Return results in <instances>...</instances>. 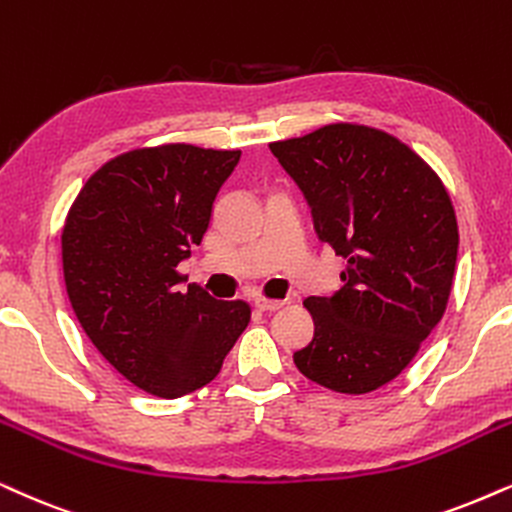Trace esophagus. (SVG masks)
<instances>
[{
    "label": "esophagus",
    "instance_id": "1",
    "mask_svg": "<svg viewBox=\"0 0 512 512\" xmlns=\"http://www.w3.org/2000/svg\"><path fill=\"white\" fill-rule=\"evenodd\" d=\"M252 304H255L257 312H276V309H281L283 304H286V300H269V297H255Z\"/></svg>",
    "mask_w": 512,
    "mask_h": 512
}]
</instances>
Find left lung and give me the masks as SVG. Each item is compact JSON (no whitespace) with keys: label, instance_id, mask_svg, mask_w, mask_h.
I'll return each mask as SVG.
<instances>
[{"label":"left lung","instance_id":"obj_1","mask_svg":"<svg viewBox=\"0 0 512 512\" xmlns=\"http://www.w3.org/2000/svg\"><path fill=\"white\" fill-rule=\"evenodd\" d=\"M309 200L314 229L345 260L333 297H307L304 378L368 394L411 364L454 286L458 222L439 174L392 134L333 122L269 144Z\"/></svg>","mask_w":512,"mask_h":512}]
</instances>
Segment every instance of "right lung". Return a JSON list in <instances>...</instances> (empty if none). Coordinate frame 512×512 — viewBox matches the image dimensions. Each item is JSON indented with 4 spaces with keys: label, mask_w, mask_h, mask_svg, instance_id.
<instances>
[{
    "label": "right lung",
    "mask_w": 512,
    "mask_h": 512,
    "mask_svg": "<svg viewBox=\"0 0 512 512\" xmlns=\"http://www.w3.org/2000/svg\"><path fill=\"white\" fill-rule=\"evenodd\" d=\"M241 151L193 144L132 148L103 163L70 205L61 234L73 312L115 371L153 397L208 385L250 323L245 300H215L179 262L203 241Z\"/></svg>",
    "instance_id": "1"
}]
</instances>
